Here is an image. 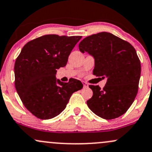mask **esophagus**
<instances>
[{
  "instance_id": "obj_1",
  "label": "esophagus",
  "mask_w": 152,
  "mask_h": 152,
  "mask_svg": "<svg viewBox=\"0 0 152 152\" xmlns=\"http://www.w3.org/2000/svg\"><path fill=\"white\" fill-rule=\"evenodd\" d=\"M82 84H83V85H84V88L89 87V84H88L86 82H85V81H82Z\"/></svg>"
}]
</instances>
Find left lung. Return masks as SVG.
Returning a JSON list of instances; mask_svg holds the SVG:
<instances>
[{
    "instance_id": "8db88e82",
    "label": "left lung",
    "mask_w": 152,
    "mask_h": 152,
    "mask_svg": "<svg viewBox=\"0 0 152 152\" xmlns=\"http://www.w3.org/2000/svg\"><path fill=\"white\" fill-rule=\"evenodd\" d=\"M81 53L94 58L93 74L107 78L103 89L89 85L93 96L89 108L103 119L124 114L136 98L141 76V63L136 50L128 42L109 32L86 37L79 45Z\"/></svg>"
}]
</instances>
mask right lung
<instances>
[{"instance_id":"add662e5","label":"right lung","mask_w":152,"mask_h":152,"mask_svg":"<svg viewBox=\"0 0 152 152\" xmlns=\"http://www.w3.org/2000/svg\"><path fill=\"white\" fill-rule=\"evenodd\" d=\"M81 38L57 34L39 37L26 43L16 58L15 87L25 107L37 118L48 120L58 115L73 93L83 88L79 80L63 83L56 78L57 69L66 66Z\"/></svg>"}]
</instances>
